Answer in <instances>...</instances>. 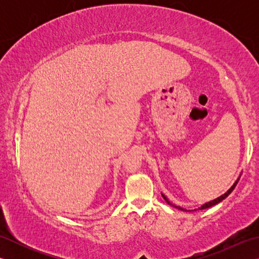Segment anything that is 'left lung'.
Instances as JSON below:
<instances>
[{"label":"left lung","mask_w":259,"mask_h":259,"mask_svg":"<svg viewBox=\"0 0 259 259\" xmlns=\"http://www.w3.org/2000/svg\"><path fill=\"white\" fill-rule=\"evenodd\" d=\"M239 178H240V176H239V177L237 178V180L235 181L234 185H233L232 187H230V188H229V189H228L226 192H225V194H223L222 196H219L218 198H216V199L210 200V201H208V202H205V203H203L202 206H200V207L198 208V209H199V210H201V209H206V208H209V207H212V206H214V205H217V203H219V202H221V201H223V200L225 199V198L228 197V195L230 194V192H232V191L235 189L236 185L238 184V180H239ZM161 195H162V197H163V199L166 200V201L169 203V205H171V206H174V207H176V208H178V209H180V210H185V211H194V210H197V209H194V210H187V209H185V208H181L180 206H176V205H174L172 202H170V201H169V199H168V198H167L166 196H164L163 194H161Z\"/></svg>","instance_id":"1"}]
</instances>
